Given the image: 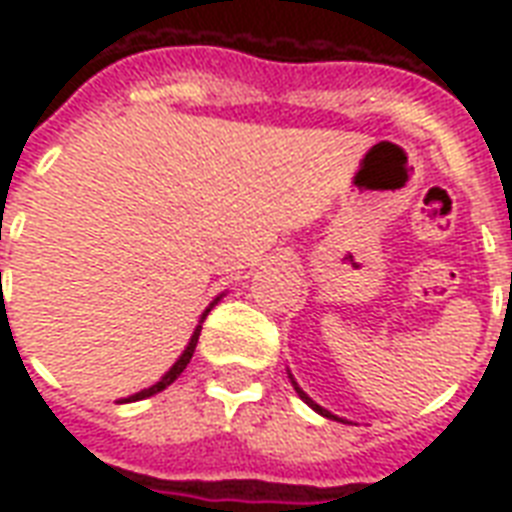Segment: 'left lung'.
<instances>
[{
	"instance_id": "obj_1",
	"label": "left lung",
	"mask_w": 512,
	"mask_h": 512,
	"mask_svg": "<svg viewBox=\"0 0 512 512\" xmlns=\"http://www.w3.org/2000/svg\"><path fill=\"white\" fill-rule=\"evenodd\" d=\"M288 378H290V384H293V389H296V395H299L301 400H304V403H307V406L312 408V411H318V414H321V417H326V419H337V422H345V419H340V417H337V414H332V411H326V408H323V406H318V403H315V400H312V397L307 395V392H304V389H301L299 384H296V378L290 376V373H288Z\"/></svg>"
}]
</instances>
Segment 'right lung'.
<instances>
[{"label":"right lung","mask_w":512,"mask_h":512,"mask_svg":"<svg viewBox=\"0 0 512 512\" xmlns=\"http://www.w3.org/2000/svg\"><path fill=\"white\" fill-rule=\"evenodd\" d=\"M222 296H224V293H222ZM222 296H216V299H213L211 304H208V307H205V312H202L200 323H197V329H194V334H191L189 345H186V348H183V354H180L178 359H175V365L169 367L167 373H164V376L158 378L156 384H150V386H147V389H139V392H136V395L120 397V400H117V403H136V400H145V397L158 395V392H164V389H167V386L172 384V381H175V378H178L180 373H183V370H186V365H189V362H191V356H194V348H197V340H200L202 321H205V318H208V312L213 310V304H216V301L222 299Z\"/></svg>","instance_id":"right-lung-1"}]
</instances>
